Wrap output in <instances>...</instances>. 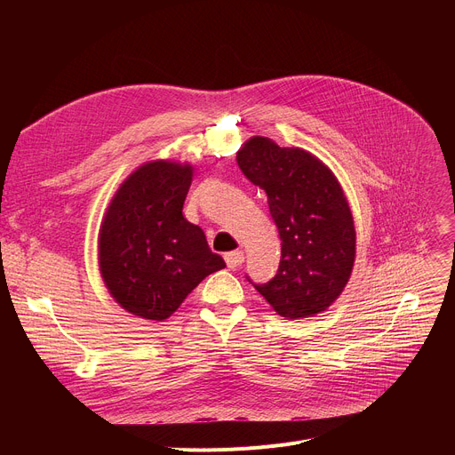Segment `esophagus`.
I'll use <instances>...</instances> for the list:
<instances>
[{
    "mask_svg": "<svg viewBox=\"0 0 455 455\" xmlns=\"http://www.w3.org/2000/svg\"><path fill=\"white\" fill-rule=\"evenodd\" d=\"M243 251H232V252H227L225 254V261H227V266L230 267V269H235V267H240L242 264H243Z\"/></svg>",
    "mask_w": 455,
    "mask_h": 455,
    "instance_id": "obj_1",
    "label": "esophagus"
}]
</instances>
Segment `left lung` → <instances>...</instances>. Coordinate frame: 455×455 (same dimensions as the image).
<instances>
[{
  "label": "left lung",
  "mask_w": 455,
  "mask_h": 455,
  "mask_svg": "<svg viewBox=\"0 0 455 455\" xmlns=\"http://www.w3.org/2000/svg\"><path fill=\"white\" fill-rule=\"evenodd\" d=\"M235 160L267 194L282 240L276 275L266 283L247 280L285 319L324 312L341 295L355 256L352 213L338 179L312 153L278 148L264 136L251 138Z\"/></svg>",
  "instance_id": "1"
}]
</instances>
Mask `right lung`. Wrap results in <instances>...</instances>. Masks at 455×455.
Wrapping results in <instances>:
<instances>
[{"instance_id": "1", "label": "right lung", "mask_w": 455, "mask_h": 455, "mask_svg": "<svg viewBox=\"0 0 455 455\" xmlns=\"http://www.w3.org/2000/svg\"><path fill=\"white\" fill-rule=\"evenodd\" d=\"M194 177L188 164H143L116 191L100 232V267L116 302L164 321L191 290L225 267L182 206Z\"/></svg>"}]
</instances>
